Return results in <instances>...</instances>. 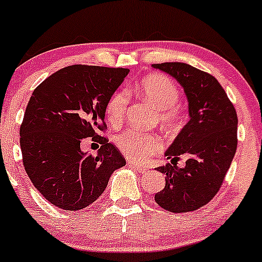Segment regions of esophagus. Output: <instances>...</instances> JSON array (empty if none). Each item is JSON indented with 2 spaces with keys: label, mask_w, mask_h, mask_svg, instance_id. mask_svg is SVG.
Returning a JSON list of instances; mask_svg holds the SVG:
<instances>
[{
  "label": "esophagus",
  "mask_w": 262,
  "mask_h": 262,
  "mask_svg": "<svg viewBox=\"0 0 262 262\" xmlns=\"http://www.w3.org/2000/svg\"><path fill=\"white\" fill-rule=\"evenodd\" d=\"M130 166L131 168H134L135 170L136 171H139V172H141V174H144V172H146L147 171V169L145 168V166H141V165H139V164H136V163H132V161H130Z\"/></svg>",
  "instance_id": "esophagus-1"
}]
</instances>
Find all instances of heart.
I'll return each instance as SVG.
<instances>
[{
	"label": "heart",
	"instance_id": "heart-1",
	"mask_svg": "<svg viewBox=\"0 0 262 262\" xmlns=\"http://www.w3.org/2000/svg\"><path fill=\"white\" fill-rule=\"evenodd\" d=\"M136 92L145 102L158 110L159 118L164 125L171 127L179 122L182 111L177 106V102L180 93L170 78L163 74L146 75L136 84ZM127 92H115L106 106L108 120L112 123L121 122L127 111ZM116 144L126 158L137 163H144L163 147V142L158 135L137 130H128L121 134L116 139Z\"/></svg>",
	"mask_w": 262,
	"mask_h": 262
}]
</instances>
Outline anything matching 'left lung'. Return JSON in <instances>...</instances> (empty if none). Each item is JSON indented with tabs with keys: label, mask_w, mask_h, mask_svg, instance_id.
I'll return each mask as SVG.
<instances>
[{
	"label": "left lung",
	"mask_w": 262,
	"mask_h": 262,
	"mask_svg": "<svg viewBox=\"0 0 262 262\" xmlns=\"http://www.w3.org/2000/svg\"><path fill=\"white\" fill-rule=\"evenodd\" d=\"M174 78L184 90L189 121L165 156L171 164L155 170L165 174V187L155 202L165 211L185 213L201 208L217 194L237 149V115L214 77L185 63L152 64ZM187 155L184 168L174 161Z\"/></svg>",
	"instance_id": "left-lung-1"
}]
</instances>
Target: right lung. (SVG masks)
Instances as JSON below:
<instances>
[{
    "label": "right lung",
    "instance_id": "obj_1",
    "mask_svg": "<svg viewBox=\"0 0 262 262\" xmlns=\"http://www.w3.org/2000/svg\"><path fill=\"white\" fill-rule=\"evenodd\" d=\"M128 72L71 66L32 92L20 127L24 166L34 187L54 206L85 208L101 196L113 171L126 165L120 151L96 131L104 127L107 102ZM85 137L101 142L97 157L80 149Z\"/></svg>",
    "mask_w": 262,
    "mask_h": 262
}]
</instances>
